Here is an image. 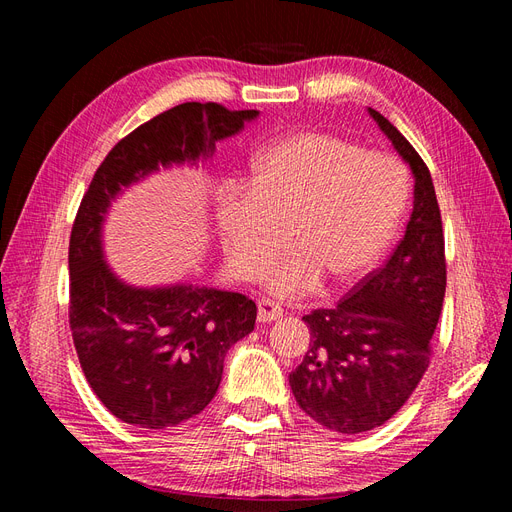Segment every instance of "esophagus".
<instances>
[{
	"label": "esophagus",
	"instance_id": "34e87169",
	"mask_svg": "<svg viewBox=\"0 0 512 512\" xmlns=\"http://www.w3.org/2000/svg\"><path fill=\"white\" fill-rule=\"evenodd\" d=\"M284 316V309L269 301V299H262L258 301V322H273V320H280Z\"/></svg>",
	"mask_w": 512,
	"mask_h": 512
}]
</instances>
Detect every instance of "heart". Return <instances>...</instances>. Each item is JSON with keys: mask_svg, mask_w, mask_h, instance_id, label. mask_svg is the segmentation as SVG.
Instances as JSON below:
<instances>
[{"mask_svg": "<svg viewBox=\"0 0 512 512\" xmlns=\"http://www.w3.org/2000/svg\"><path fill=\"white\" fill-rule=\"evenodd\" d=\"M404 164L344 136L303 130L262 147L252 185L226 181L218 226L226 258L256 280L288 241L294 252L265 271L273 294L294 297L322 280L350 288L374 271L404 218Z\"/></svg>", "mask_w": 512, "mask_h": 512, "instance_id": "1", "label": "heart"}]
</instances>
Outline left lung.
<instances>
[{
	"label": "left lung",
	"instance_id": "1",
	"mask_svg": "<svg viewBox=\"0 0 512 512\" xmlns=\"http://www.w3.org/2000/svg\"><path fill=\"white\" fill-rule=\"evenodd\" d=\"M367 111L412 170L414 209L382 269L333 309L303 316L312 337L288 376L299 408L344 436L384 425L406 404L429 367L446 290L442 218L429 168L389 119Z\"/></svg>",
	"mask_w": 512,
	"mask_h": 512
}]
</instances>
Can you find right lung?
I'll return each mask as SVG.
<instances>
[{
	"instance_id": "right-lung-1",
	"label": "right lung",
	"mask_w": 512,
	"mask_h": 512,
	"mask_svg": "<svg viewBox=\"0 0 512 512\" xmlns=\"http://www.w3.org/2000/svg\"><path fill=\"white\" fill-rule=\"evenodd\" d=\"M258 111L185 102L138 126L108 151L72 226L70 329L83 374L119 421L175 427L218 393L224 356L254 331L245 294L194 284L138 288L104 258L102 228L113 200L160 168L196 166Z\"/></svg>"
}]
</instances>
